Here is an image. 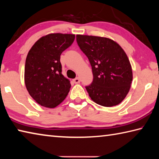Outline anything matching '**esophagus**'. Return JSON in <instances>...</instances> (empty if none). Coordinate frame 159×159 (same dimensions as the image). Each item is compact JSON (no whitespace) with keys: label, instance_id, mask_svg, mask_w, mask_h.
<instances>
[{"label":"esophagus","instance_id":"obj_1","mask_svg":"<svg viewBox=\"0 0 159 159\" xmlns=\"http://www.w3.org/2000/svg\"><path fill=\"white\" fill-rule=\"evenodd\" d=\"M73 81L74 82V83H79L80 82V80L79 78H76V79H74L73 80Z\"/></svg>","mask_w":159,"mask_h":159}]
</instances>
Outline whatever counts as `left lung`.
I'll return each instance as SVG.
<instances>
[{"label": "left lung", "instance_id": "left-lung-1", "mask_svg": "<svg viewBox=\"0 0 159 159\" xmlns=\"http://www.w3.org/2000/svg\"><path fill=\"white\" fill-rule=\"evenodd\" d=\"M76 41L92 66L93 82L85 86L90 98L103 107L120 104L133 80L131 65L124 50L107 38L77 35Z\"/></svg>", "mask_w": 159, "mask_h": 159}]
</instances>
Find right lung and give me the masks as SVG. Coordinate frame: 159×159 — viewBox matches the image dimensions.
<instances>
[{
	"mask_svg": "<svg viewBox=\"0 0 159 159\" xmlns=\"http://www.w3.org/2000/svg\"><path fill=\"white\" fill-rule=\"evenodd\" d=\"M74 39V34H50L38 40L29 50L25 62V85L40 105L54 108L68 95L71 83L61 74L60 55Z\"/></svg>",
	"mask_w": 159,
	"mask_h": 159,
	"instance_id": "1",
	"label": "right lung"
}]
</instances>
